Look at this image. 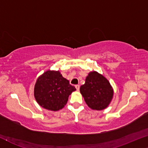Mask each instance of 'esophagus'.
Returning <instances> with one entry per match:
<instances>
[{
  "label": "esophagus",
  "instance_id": "obj_1",
  "mask_svg": "<svg viewBox=\"0 0 148 148\" xmlns=\"http://www.w3.org/2000/svg\"><path fill=\"white\" fill-rule=\"evenodd\" d=\"M75 87H76V90H79V89H80V85H75Z\"/></svg>",
  "mask_w": 148,
  "mask_h": 148
}]
</instances>
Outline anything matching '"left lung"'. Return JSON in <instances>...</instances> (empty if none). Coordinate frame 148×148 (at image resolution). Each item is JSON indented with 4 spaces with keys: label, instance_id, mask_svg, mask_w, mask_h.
Returning <instances> with one entry per match:
<instances>
[{
    "label": "left lung",
    "instance_id": "obj_1",
    "mask_svg": "<svg viewBox=\"0 0 148 148\" xmlns=\"http://www.w3.org/2000/svg\"><path fill=\"white\" fill-rule=\"evenodd\" d=\"M80 91L89 107L94 110L107 107L113 96V88L105 77L96 72H90Z\"/></svg>",
    "mask_w": 148,
    "mask_h": 148
}]
</instances>
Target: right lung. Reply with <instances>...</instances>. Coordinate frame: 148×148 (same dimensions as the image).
Segmentation results:
<instances>
[{"label":"right lung","instance_id":"obj_1","mask_svg":"<svg viewBox=\"0 0 148 148\" xmlns=\"http://www.w3.org/2000/svg\"><path fill=\"white\" fill-rule=\"evenodd\" d=\"M75 90V87L70 85L59 71L48 70L37 80L34 96L41 106L55 111L64 107L69 96Z\"/></svg>","mask_w":148,"mask_h":148}]
</instances>
